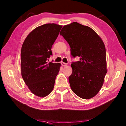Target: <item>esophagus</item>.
<instances>
[{
	"instance_id": "34e87169",
	"label": "esophagus",
	"mask_w": 126,
	"mask_h": 126,
	"mask_svg": "<svg viewBox=\"0 0 126 126\" xmlns=\"http://www.w3.org/2000/svg\"><path fill=\"white\" fill-rule=\"evenodd\" d=\"M61 64H62V66H65L67 65L68 64H67V63H64V62H62V63H61Z\"/></svg>"
}]
</instances>
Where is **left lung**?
Here are the masks:
<instances>
[{
	"mask_svg": "<svg viewBox=\"0 0 126 126\" xmlns=\"http://www.w3.org/2000/svg\"><path fill=\"white\" fill-rule=\"evenodd\" d=\"M70 47L73 72L69 81L73 92L79 97L89 99L101 89L107 72L106 47L98 34L89 26L77 22L64 26L60 33Z\"/></svg>",
	"mask_w": 126,
	"mask_h": 126,
	"instance_id": "8db88e82",
	"label": "left lung"
}]
</instances>
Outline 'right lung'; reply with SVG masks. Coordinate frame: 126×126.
<instances>
[{
	"mask_svg": "<svg viewBox=\"0 0 126 126\" xmlns=\"http://www.w3.org/2000/svg\"><path fill=\"white\" fill-rule=\"evenodd\" d=\"M62 28L53 23L39 26L28 34L22 45V76L29 89L39 97H45L52 92L60 71V63L47 61Z\"/></svg>",
	"mask_w": 126,
	"mask_h": 126,
	"instance_id": "right-lung-1",
	"label": "right lung"
}]
</instances>
